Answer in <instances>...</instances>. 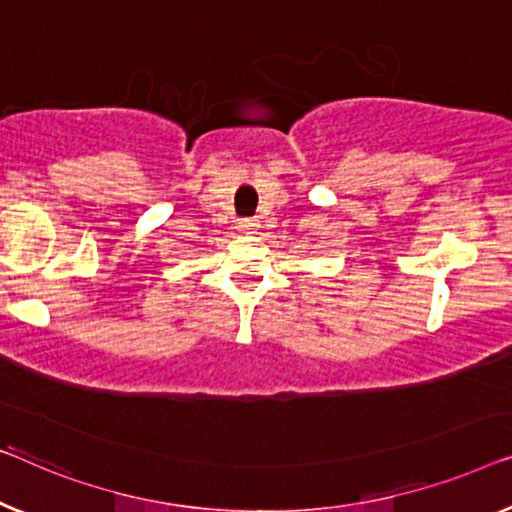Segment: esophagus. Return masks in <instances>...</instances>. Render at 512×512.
Returning <instances> with one entry per match:
<instances>
[{
    "label": "esophagus",
    "instance_id": "34e87169",
    "mask_svg": "<svg viewBox=\"0 0 512 512\" xmlns=\"http://www.w3.org/2000/svg\"><path fill=\"white\" fill-rule=\"evenodd\" d=\"M239 229H243V232H250V229H255V222L253 220H241Z\"/></svg>",
    "mask_w": 512,
    "mask_h": 512
}]
</instances>
